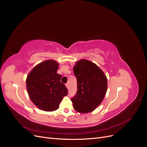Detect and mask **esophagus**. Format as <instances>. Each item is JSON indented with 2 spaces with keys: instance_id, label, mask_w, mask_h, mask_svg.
<instances>
[{
  "instance_id": "34e87169",
  "label": "esophagus",
  "mask_w": 147,
  "mask_h": 147,
  "mask_svg": "<svg viewBox=\"0 0 147 147\" xmlns=\"http://www.w3.org/2000/svg\"><path fill=\"white\" fill-rule=\"evenodd\" d=\"M65 86H66V87H67V89L69 88V83H66L65 84Z\"/></svg>"
}]
</instances>
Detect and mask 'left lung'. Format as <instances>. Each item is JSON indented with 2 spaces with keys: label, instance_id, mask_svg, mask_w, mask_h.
<instances>
[{
  "label": "left lung",
  "instance_id": "obj_1",
  "mask_svg": "<svg viewBox=\"0 0 147 147\" xmlns=\"http://www.w3.org/2000/svg\"><path fill=\"white\" fill-rule=\"evenodd\" d=\"M77 91L71 99L74 109L82 113L91 112L103 100L107 90V79L98 66L86 59L78 61L74 67Z\"/></svg>",
  "mask_w": 147,
  "mask_h": 147
}]
</instances>
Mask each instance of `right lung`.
Segmentation results:
<instances>
[{
  "label": "right lung",
  "instance_id": "right-lung-1",
  "mask_svg": "<svg viewBox=\"0 0 147 147\" xmlns=\"http://www.w3.org/2000/svg\"><path fill=\"white\" fill-rule=\"evenodd\" d=\"M59 63L47 60L35 65L26 78V87L30 100L37 107L46 112L58 109L68 90L61 82V75L57 73Z\"/></svg>",
  "mask_w": 147,
  "mask_h": 147
}]
</instances>
